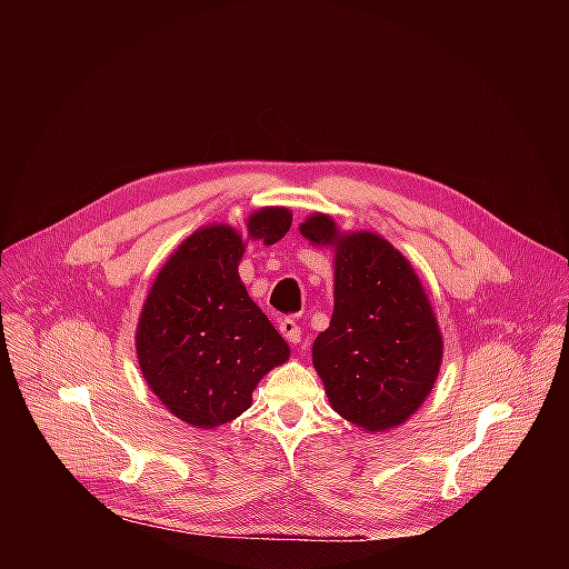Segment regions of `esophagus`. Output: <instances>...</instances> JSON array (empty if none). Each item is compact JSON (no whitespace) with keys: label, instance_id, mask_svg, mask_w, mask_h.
<instances>
[{"label":"esophagus","instance_id":"1","mask_svg":"<svg viewBox=\"0 0 569 569\" xmlns=\"http://www.w3.org/2000/svg\"><path fill=\"white\" fill-rule=\"evenodd\" d=\"M279 331H281V336H283L290 345H299V342H301V327H299V323H297L295 319H290V317L281 319V321H279Z\"/></svg>","mask_w":569,"mask_h":569}]
</instances>
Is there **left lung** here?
<instances>
[{
    "label": "left lung",
    "mask_w": 569,
    "mask_h": 569,
    "mask_svg": "<svg viewBox=\"0 0 569 569\" xmlns=\"http://www.w3.org/2000/svg\"><path fill=\"white\" fill-rule=\"evenodd\" d=\"M299 233L333 250V317L312 345L331 408L367 432L402 426L430 396L443 358L419 274L389 240L342 231L329 213H310Z\"/></svg>",
    "instance_id": "1"
}]
</instances>
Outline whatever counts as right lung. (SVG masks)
Listing matches in <instances>:
<instances>
[{"instance_id":"right-lung-1","label":"right lung","mask_w":569,"mask_h":569,"mask_svg":"<svg viewBox=\"0 0 569 569\" xmlns=\"http://www.w3.org/2000/svg\"><path fill=\"white\" fill-rule=\"evenodd\" d=\"M292 224L286 207H261L240 229L211 222L187 236L157 272L141 306L134 347L141 376L164 408L213 430L252 405V391L290 347L240 281L250 240L274 246Z\"/></svg>"}]
</instances>
